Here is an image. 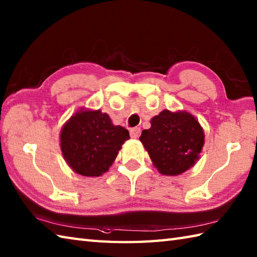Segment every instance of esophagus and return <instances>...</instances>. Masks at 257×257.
<instances>
[{
    "label": "esophagus",
    "instance_id": "1",
    "mask_svg": "<svg viewBox=\"0 0 257 257\" xmlns=\"http://www.w3.org/2000/svg\"><path fill=\"white\" fill-rule=\"evenodd\" d=\"M139 135H140V128L130 129V137L132 138H138Z\"/></svg>",
    "mask_w": 257,
    "mask_h": 257
}]
</instances>
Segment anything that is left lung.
Masks as SVG:
<instances>
[{
	"label": "left lung",
	"mask_w": 257,
	"mask_h": 257,
	"mask_svg": "<svg viewBox=\"0 0 257 257\" xmlns=\"http://www.w3.org/2000/svg\"><path fill=\"white\" fill-rule=\"evenodd\" d=\"M139 140L162 176H179L200 159L204 132L193 114L185 110L161 111L150 120Z\"/></svg>",
	"instance_id": "8db88e82"
}]
</instances>
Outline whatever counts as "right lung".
Listing matches in <instances>:
<instances>
[{"instance_id":"right-lung-1","label":"right lung","mask_w":257,"mask_h":257,"mask_svg":"<svg viewBox=\"0 0 257 257\" xmlns=\"http://www.w3.org/2000/svg\"><path fill=\"white\" fill-rule=\"evenodd\" d=\"M129 132L100 109L81 108L61 130V150L69 168L83 177H100L111 167Z\"/></svg>"}]
</instances>
